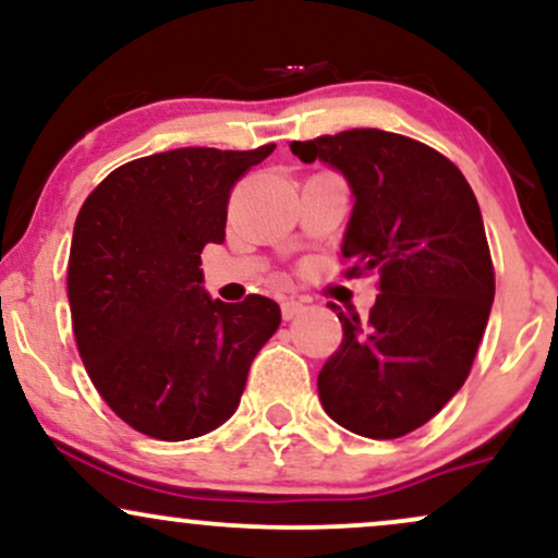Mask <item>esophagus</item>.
I'll return each instance as SVG.
<instances>
[{"instance_id": "obj_1", "label": "esophagus", "mask_w": 558, "mask_h": 558, "mask_svg": "<svg viewBox=\"0 0 558 558\" xmlns=\"http://www.w3.org/2000/svg\"><path fill=\"white\" fill-rule=\"evenodd\" d=\"M304 310L306 306L296 299H286L283 304H280V315H283V319H296L299 315H304Z\"/></svg>"}]
</instances>
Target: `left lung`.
Instances as JSON below:
<instances>
[{
    "instance_id": "8db88e82",
    "label": "left lung",
    "mask_w": 558,
    "mask_h": 558,
    "mask_svg": "<svg viewBox=\"0 0 558 558\" xmlns=\"http://www.w3.org/2000/svg\"><path fill=\"white\" fill-rule=\"evenodd\" d=\"M291 151L345 175L343 275L377 272L380 291L364 323L330 304L343 341L319 369V401L345 430L401 438L464 386L488 325L496 275L477 198L451 159L401 133L354 128Z\"/></svg>"
}]
</instances>
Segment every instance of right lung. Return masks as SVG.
Returning a JSON list of instances; mask_svg holds the SVG:
<instances>
[{
	"instance_id": "obj_1",
	"label": "right lung",
	"mask_w": 558,
	"mask_h": 558,
	"mask_svg": "<svg viewBox=\"0 0 558 558\" xmlns=\"http://www.w3.org/2000/svg\"><path fill=\"white\" fill-rule=\"evenodd\" d=\"M272 149L141 157L83 202L68 259L73 336L107 407L149 438L189 440L222 425L278 330L272 299L213 301L198 270L202 248L226 241L233 185Z\"/></svg>"
}]
</instances>
